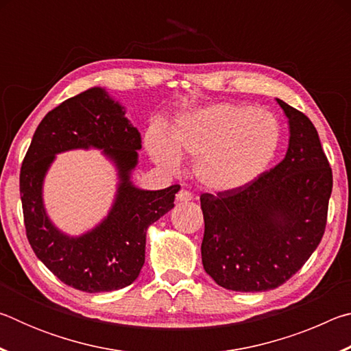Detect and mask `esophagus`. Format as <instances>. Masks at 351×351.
I'll list each match as a JSON object with an SVG mask.
<instances>
[{"label":"esophagus","mask_w":351,"mask_h":351,"mask_svg":"<svg viewBox=\"0 0 351 351\" xmlns=\"http://www.w3.org/2000/svg\"><path fill=\"white\" fill-rule=\"evenodd\" d=\"M176 199L181 201V203H187V201L192 199V193H190L186 189H181L180 192L176 193Z\"/></svg>","instance_id":"obj_1"}]
</instances>
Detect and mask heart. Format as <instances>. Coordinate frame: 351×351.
Masks as SVG:
<instances>
[{
  "label": "heart",
  "instance_id": "b5f03b06",
  "mask_svg": "<svg viewBox=\"0 0 351 351\" xmlns=\"http://www.w3.org/2000/svg\"><path fill=\"white\" fill-rule=\"evenodd\" d=\"M282 144L274 114L245 104H215L178 119L171 134L161 125L147 132L153 161L167 170L180 165V153L195 158L203 186L217 192L243 189L269 169Z\"/></svg>",
  "mask_w": 351,
  "mask_h": 351
}]
</instances>
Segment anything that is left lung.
I'll use <instances>...</instances> for the list:
<instances>
[{"label": "left lung", "instance_id": "1", "mask_svg": "<svg viewBox=\"0 0 351 351\" xmlns=\"http://www.w3.org/2000/svg\"><path fill=\"white\" fill-rule=\"evenodd\" d=\"M289 119L287 156L249 186L203 193L201 258L219 287L260 293L289 280L322 240L332 171L313 122L277 99Z\"/></svg>", "mask_w": 351, "mask_h": 351}]
</instances>
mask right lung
<instances>
[{
	"label": "right lung",
	"instance_id": "right-lung-1",
	"mask_svg": "<svg viewBox=\"0 0 351 351\" xmlns=\"http://www.w3.org/2000/svg\"><path fill=\"white\" fill-rule=\"evenodd\" d=\"M96 146L117 162L121 186L110 215L77 239L47 219L40 184L53 154ZM142 147L141 133L102 88H91L47 112L21 164L20 195L26 235L35 255L63 283L86 293L116 291L138 278L145 261L147 228L173 207L181 186L141 190L130 182Z\"/></svg>",
	"mask_w": 351,
	"mask_h": 351
}]
</instances>
